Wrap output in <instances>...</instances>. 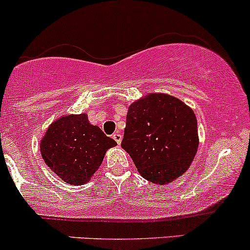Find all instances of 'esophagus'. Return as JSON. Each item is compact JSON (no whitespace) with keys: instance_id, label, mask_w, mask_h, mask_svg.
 Listing matches in <instances>:
<instances>
[{"instance_id":"esophagus-1","label":"esophagus","mask_w":250,"mask_h":250,"mask_svg":"<svg viewBox=\"0 0 250 250\" xmlns=\"http://www.w3.org/2000/svg\"><path fill=\"white\" fill-rule=\"evenodd\" d=\"M112 137H113V139L116 140L118 144H120V143H122V138H123V137H122V134H120V133H118V132L113 133V136H112Z\"/></svg>"}]
</instances>
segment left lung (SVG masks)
<instances>
[{"label":"left lung","mask_w":250,"mask_h":250,"mask_svg":"<svg viewBox=\"0 0 250 250\" xmlns=\"http://www.w3.org/2000/svg\"><path fill=\"white\" fill-rule=\"evenodd\" d=\"M198 143L195 113L178 98L150 93L128 106L122 147L147 181L165 186L187 172Z\"/></svg>","instance_id":"1"}]
</instances>
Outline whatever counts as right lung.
Instances as JSON below:
<instances>
[{"mask_svg":"<svg viewBox=\"0 0 250 250\" xmlns=\"http://www.w3.org/2000/svg\"><path fill=\"white\" fill-rule=\"evenodd\" d=\"M117 143L88 122L86 113L58 118L40 140L47 167L66 183H87L102 165L108 148Z\"/></svg>","mask_w":250,"mask_h":250,"instance_id":"1","label":"right lung"}]
</instances>
